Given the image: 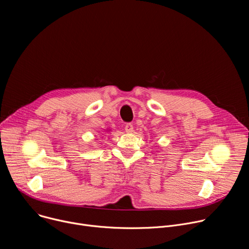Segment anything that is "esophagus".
Listing matches in <instances>:
<instances>
[{"label":"esophagus","mask_w":249,"mask_h":249,"mask_svg":"<svg viewBox=\"0 0 249 249\" xmlns=\"http://www.w3.org/2000/svg\"><path fill=\"white\" fill-rule=\"evenodd\" d=\"M124 130H125L126 132H132V131H133V125H132L131 124H126L124 125Z\"/></svg>","instance_id":"obj_1"}]
</instances>
